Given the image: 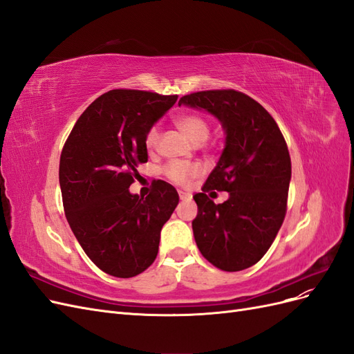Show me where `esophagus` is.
<instances>
[{
	"label": "esophagus",
	"instance_id": "1",
	"mask_svg": "<svg viewBox=\"0 0 354 354\" xmlns=\"http://www.w3.org/2000/svg\"><path fill=\"white\" fill-rule=\"evenodd\" d=\"M178 196L181 201H190L192 199V194H189V192H185V190H178Z\"/></svg>",
	"mask_w": 354,
	"mask_h": 354
}]
</instances>
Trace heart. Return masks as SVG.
<instances>
[{"mask_svg": "<svg viewBox=\"0 0 354 354\" xmlns=\"http://www.w3.org/2000/svg\"><path fill=\"white\" fill-rule=\"evenodd\" d=\"M174 124L178 130L183 133L194 145H202L203 142H207L209 137V133H211L209 122L205 120V118L201 115H196V113L178 116L174 121ZM158 138H159L158 128L152 127L151 130L147 131L146 138H145V145L149 151H153V149L156 147ZM198 174H199V168L196 165L169 164L165 167V176L171 181H174L176 185H186Z\"/></svg>", "mask_w": 354, "mask_h": 354, "instance_id": "obj_1", "label": "heart"}]
</instances>
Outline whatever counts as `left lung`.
<instances>
[{
    "label": "left lung",
    "mask_w": 354,
    "mask_h": 354,
    "mask_svg": "<svg viewBox=\"0 0 354 354\" xmlns=\"http://www.w3.org/2000/svg\"><path fill=\"white\" fill-rule=\"evenodd\" d=\"M181 104L212 115L226 136L216 168L194 196L198 248L224 272L248 269L270 248L285 218L291 181L285 138L270 113L239 91H199ZM211 189L229 191L228 201L216 206L206 195Z\"/></svg>",
    "instance_id": "left-lung-1"
}]
</instances>
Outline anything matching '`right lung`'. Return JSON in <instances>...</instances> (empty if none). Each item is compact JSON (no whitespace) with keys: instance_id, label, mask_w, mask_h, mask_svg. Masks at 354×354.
Returning <instances> with one entry per match:
<instances>
[{"instance_id":"right-lung-1","label":"right lung","mask_w":354,"mask_h":354,"mask_svg":"<svg viewBox=\"0 0 354 354\" xmlns=\"http://www.w3.org/2000/svg\"><path fill=\"white\" fill-rule=\"evenodd\" d=\"M176 102L177 95L108 91L80 116L62 151L68 223L90 260L111 276L133 277L155 261L160 229L178 203L177 190L162 180L146 198L128 190L137 165L147 162V131Z\"/></svg>"}]
</instances>
